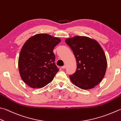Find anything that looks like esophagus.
Instances as JSON below:
<instances>
[{
  "mask_svg": "<svg viewBox=\"0 0 121 121\" xmlns=\"http://www.w3.org/2000/svg\"><path fill=\"white\" fill-rule=\"evenodd\" d=\"M66 65H64L63 66L61 67V68H63V69H65V68H66Z\"/></svg>",
  "mask_w": 121,
  "mask_h": 121,
  "instance_id": "1",
  "label": "esophagus"
}]
</instances>
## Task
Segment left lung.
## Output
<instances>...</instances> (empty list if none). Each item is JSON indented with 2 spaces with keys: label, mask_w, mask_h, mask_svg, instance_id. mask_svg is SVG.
I'll use <instances>...</instances> for the list:
<instances>
[{
  "label": "left lung",
  "mask_w": 121,
  "mask_h": 121,
  "mask_svg": "<svg viewBox=\"0 0 121 121\" xmlns=\"http://www.w3.org/2000/svg\"><path fill=\"white\" fill-rule=\"evenodd\" d=\"M77 63L76 72L69 75L75 85L83 90L94 88L105 74L107 60L103 49L96 40L76 36L66 39Z\"/></svg>",
  "instance_id": "1"
}]
</instances>
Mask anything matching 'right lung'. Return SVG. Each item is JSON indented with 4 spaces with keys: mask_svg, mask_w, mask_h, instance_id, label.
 <instances>
[{
    "mask_svg": "<svg viewBox=\"0 0 121 121\" xmlns=\"http://www.w3.org/2000/svg\"><path fill=\"white\" fill-rule=\"evenodd\" d=\"M60 39L47 34H38L25 43L18 59L19 74L31 88H42L53 81L59 69L54 63L53 49Z\"/></svg>",
    "mask_w": 121,
    "mask_h": 121,
    "instance_id": "1",
    "label": "right lung"
}]
</instances>
